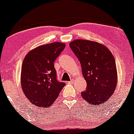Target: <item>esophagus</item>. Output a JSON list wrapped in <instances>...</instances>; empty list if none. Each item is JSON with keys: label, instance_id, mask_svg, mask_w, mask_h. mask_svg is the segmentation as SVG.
I'll list each match as a JSON object with an SVG mask.
<instances>
[{"label": "esophagus", "instance_id": "obj_1", "mask_svg": "<svg viewBox=\"0 0 134 134\" xmlns=\"http://www.w3.org/2000/svg\"><path fill=\"white\" fill-rule=\"evenodd\" d=\"M73 79H71L70 81H69V82H67V83H70V84H71V83H73Z\"/></svg>", "mask_w": 134, "mask_h": 134}]
</instances>
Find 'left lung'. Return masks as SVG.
<instances>
[{"instance_id": "8db88e82", "label": "left lung", "mask_w": 134, "mask_h": 134, "mask_svg": "<svg viewBox=\"0 0 134 134\" xmlns=\"http://www.w3.org/2000/svg\"><path fill=\"white\" fill-rule=\"evenodd\" d=\"M81 63L87 89L82 97L94 106L103 104L114 92L117 82L114 56L104 45L97 42L75 40L69 44Z\"/></svg>"}]
</instances>
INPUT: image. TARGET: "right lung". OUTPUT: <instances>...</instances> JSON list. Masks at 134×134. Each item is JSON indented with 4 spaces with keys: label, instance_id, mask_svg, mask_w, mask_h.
Returning <instances> with one entry per match:
<instances>
[{
    "label": "right lung",
    "instance_id": "obj_1",
    "mask_svg": "<svg viewBox=\"0 0 134 134\" xmlns=\"http://www.w3.org/2000/svg\"><path fill=\"white\" fill-rule=\"evenodd\" d=\"M64 43L55 42L29 51L23 59L21 85L32 104L47 108L54 102L65 85L57 79L54 61L64 49Z\"/></svg>",
    "mask_w": 134,
    "mask_h": 134
}]
</instances>
